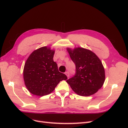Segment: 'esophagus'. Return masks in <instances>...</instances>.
Here are the masks:
<instances>
[{
    "instance_id": "obj_1",
    "label": "esophagus",
    "mask_w": 128,
    "mask_h": 128,
    "mask_svg": "<svg viewBox=\"0 0 128 128\" xmlns=\"http://www.w3.org/2000/svg\"><path fill=\"white\" fill-rule=\"evenodd\" d=\"M65 74L66 75V76H67V77H69V75H70L69 72H68V71H66V72H65Z\"/></svg>"
}]
</instances>
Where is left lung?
I'll list each match as a JSON object with an SVG mask.
<instances>
[{"instance_id":"8db88e82","label":"left lung","mask_w":128,"mask_h":128,"mask_svg":"<svg viewBox=\"0 0 128 128\" xmlns=\"http://www.w3.org/2000/svg\"><path fill=\"white\" fill-rule=\"evenodd\" d=\"M71 60L76 66V72L66 82L78 95L89 96L100 89L105 80L102 63L94 52L78 48H68Z\"/></svg>"}]
</instances>
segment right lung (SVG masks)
Wrapping results in <instances>:
<instances>
[{
  "instance_id": "right-lung-1",
  "label": "right lung",
  "mask_w": 128,
  "mask_h": 128,
  "mask_svg": "<svg viewBox=\"0 0 128 128\" xmlns=\"http://www.w3.org/2000/svg\"><path fill=\"white\" fill-rule=\"evenodd\" d=\"M54 51L47 47L34 51L25 64L23 75L25 86L34 95L50 94L62 80H67L64 74L58 71L54 61Z\"/></svg>"
}]
</instances>
